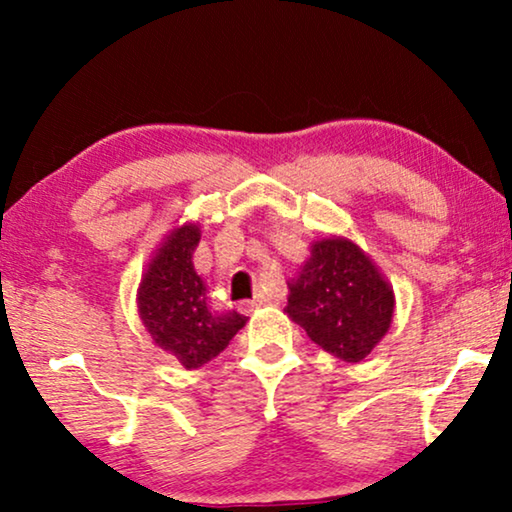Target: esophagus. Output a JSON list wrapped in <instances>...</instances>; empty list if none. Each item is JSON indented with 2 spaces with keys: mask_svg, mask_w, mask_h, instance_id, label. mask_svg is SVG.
<instances>
[{
  "mask_svg": "<svg viewBox=\"0 0 512 512\" xmlns=\"http://www.w3.org/2000/svg\"><path fill=\"white\" fill-rule=\"evenodd\" d=\"M263 305H268V296H265V293H256V296L251 298V300H242L240 312L249 314V312H254L256 307H263Z\"/></svg>",
  "mask_w": 512,
  "mask_h": 512,
  "instance_id": "34e87169",
  "label": "esophagus"
}]
</instances>
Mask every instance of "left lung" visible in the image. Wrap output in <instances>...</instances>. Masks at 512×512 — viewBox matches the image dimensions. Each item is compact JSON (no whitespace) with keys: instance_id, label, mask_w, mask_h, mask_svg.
<instances>
[{"instance_id":"obj_1","label":"left lung","mask_w":512,"mask_h":512,"mask_svg":"<svg viewBox=\"0 0 512 512\" xmlns=\"http://www.w3.org/2000/svg\"><path fill=\"white\" fill-rule=\"evenodd\" d=\"M286 314L335 359H366L389 331L394 291L354 242L326 237L289 284Z\"/></svg>"}]
</instances>
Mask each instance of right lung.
Segmentation results:
<instances>
[{
    "mask_svg": "<svg viewBox=\"0 0 512 512\" xmlns=\"http://www.w3.org/2000/svg\"><path fill=\"white\" fill-rule=\"evenodd\" d=\"M198 226H181L167 237L139 284V317L153 342L181 366H205L247 324L237 312H214L207 286L193 268Z\"/></svg>",
    "mask_w": 512,
    "mask_h": 512,
    "instance_id": "right-lung-1",
    "label": "right lung"
}]
</instances>
